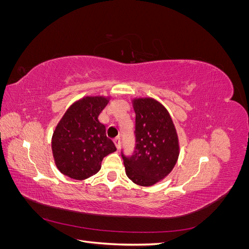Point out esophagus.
<instances>
[{
  "label": "esophagus",
  "mask_w": 249,
  "mask_h": 249,
  "mask_svg": "<svg viewBox=\"0 0 249 249\" xmlns=\"http://www.w3.org/2000/svg\"><path fill=\"white\" fill-rule=\"evenodd\" d=\"M114 143H115V145H116V147H117V149H119L120 148V146H122V142H120V138L119 137H116L114 140Z\"/></svg>",
  "instance_id": "1"
}]
</instances>
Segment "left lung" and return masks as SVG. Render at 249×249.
Wrapping results in <instances>:
<instances>
[{
	"instance_id": "1",
	"label": "left lung",
	"mask_w": 249,
	"mask_h": 249,
	"mask_svg": "<svg viewBox=\"0 0 249 249\" xmlns=\"http://www.w3.org/2000/svg\"><path fill=\"white\" fill-rule=\"evenodd\" d=\"M136 114V150L127 158L123 155L125 175L134 184L149 187L167 176L179 156L176 125L164 105L154 97H134Z\"/></svg>"
}]
</instances>
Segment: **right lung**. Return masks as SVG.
Segmentation results:
<instances>
[{
    "label": "right lung",
    "instance_id": "add662e5",
    "mask_svg": "<svg viewBox=\"0 0 249 249\" xmlns=\"http://www.w3.org/2000/svg\"><path fill=\"white\" fill-rule=\"evenodd\" d=\"M111 95H85L72 103L59 120L52 136V153L57 169L73 179L84 180L102 167L106 156L116 152L99 120Z\"/></svg>",
    "mask_w": 249,
    "mask_h": 249
}]
</instances>
